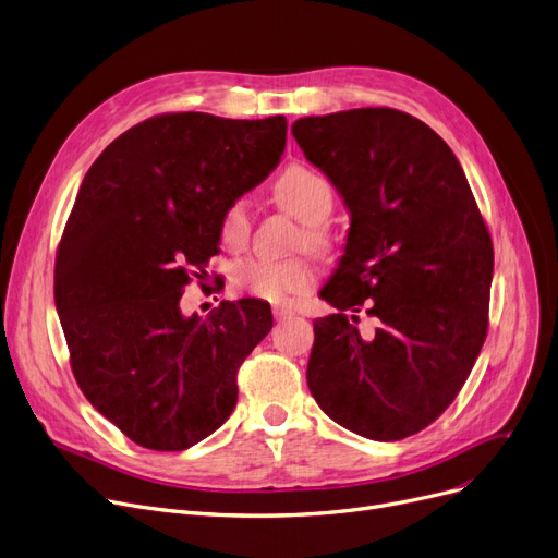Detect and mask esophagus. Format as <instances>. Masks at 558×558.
Returning <instances> with one entry per match:
<instances>
[{
	"instance_id": "34e87169",
	"label": "esophagus",
	"mask_w": 558,
	"mask_h": 558,
	"mask_svg": "<svg viewBox=\"0 0 558 558\" xmlns=\"http://www.w3.org/2000/svg\"><path fill=\"white\" fill-rule=\"evenodd\" d=\"M275 313V319H286V317H292L294 315V308H288V306H275L272 308Z\"/></svg>"
}]
</instances>
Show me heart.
I'll list each match as a JSON object with an SVG mask.
<instances>
[{
	"label": "heart",
	"instance_id": "heart-1",
	"mask_svg": "<svg viewBox=\"0 0 558 558\" xmlns=\"http://www.w3.org/2000/svg\"><path fill=\"white\" fill-rule=\"evenodd\" d=\"M275 203L288 211L290 216L304 222L302 227V243L315 252L329 250L331 239L326 232L324 220L333 211V186L324 175L308 167H288L272 189ZM252 232L250 207L245 201L229 203L220 218V241L239 250L247 243ZM232 281L245 294H252L256 300L283 304L298 294L306 292L313 286V268L306 258H245L239 260L232 270Z\"/></svg>",
	"mask_w": 558,
	"mask_h": 558
}]
</instances>
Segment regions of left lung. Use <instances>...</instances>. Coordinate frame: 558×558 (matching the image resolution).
Listing matches in <instances>:
<instances>
[{
	"instance_id": "1",
	"label": "left lung",
	"mask_w": 558,
	"mask_h": 558,
	"mask_svg": "<svg viewBox=\"0 0 558 558\" xmlns=\"http://www.w3.org/2000/svg\"><path fill=\"white\" fill-rule=\"evenodd\" d=\"M290 130L351 214L340 266L319 290L338 313L313 322L308 389L342 428L405 439L454 401L475 365L494 243L454 153L412 114L357 108ZM360 307L379 317L376 335L359 336Z\"/></svg>"
}]
</instances>
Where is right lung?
I'll return each mask as SVG.
<instances>
[{
  "label": "right lung",
  "instance_id": "obj_1",
  "mask_svg": "<svg viewBox=\"0 0 558 558\" xmlns=\"http://www.w3.org/2000/svg\"><path fill=\"white\" fill-rule=\"evenodd\" d=\"M286 117L159 114L89 167L58 245L53 298L87 401L135 444L186 450L236 408V374L272 329L270 304L184 315L189 275L218 254L229 203L264 182Z\"/></svg>",
  "mask_w": 558,
  "mask_h": 558
}]
</instances>
